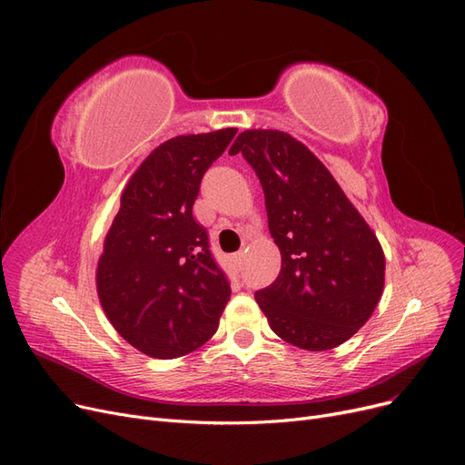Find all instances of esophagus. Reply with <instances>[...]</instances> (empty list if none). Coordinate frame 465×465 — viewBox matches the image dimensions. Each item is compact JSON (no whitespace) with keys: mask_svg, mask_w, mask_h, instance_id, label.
<instances>
[{"mask_svg":"<svg viewBox=\"0 0 465 465\" xmlns=\"http://www.w3.org/2000/svg\"><path fill=\"white\" fill-rule=\"evenodd\" d=\"M232 262H234V265L241 267L242 262H244V252H236V254L232 256Z\"/></svg>","mask_w":465,"mask_h":465,"instance_id":"esophagus-1","label":"esophagus"}]
</instances>
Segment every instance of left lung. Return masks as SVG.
I'll list each match as a JSON object with an SVG mask.
<instances>
[{
	"mask_svg": "<svg viewBox=\"0 0 465 465\" xmlns=\"http://www.w3.org/2000/svg\"><path fill=\"white\" fill-rule=\"evenodd\" d=\"M242 153L265 195L281 272L256 302L287 343L328 351L362 328L382 297L386 260L376 234L304 143L285 132L246 130Z\"/></svg>",
	"mask_w": 465,
	"mask_h": 465,
	"instance_id": "1",
	"label": "left lung"
}]
</instances>
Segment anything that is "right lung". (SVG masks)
Segmentation results:
<instances>
[{"label":"right lung","instance_id":"right-lung-1","mask_svg":"<svg viewBox=\"0 0 465 465\" xmlns=\"http://www.w3.org/2000/svg\"><path fill=\"white\" fill-rule=\"evenodd\" d=\"M236 128L178 135L139 164L98 258L96 291L114 330L153 359L188 355L211 340L231 285L193 217L202 178Z\"/></svg>","mask_w":465,"mask_h":465}]
</instances>
